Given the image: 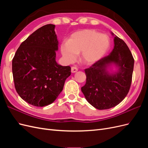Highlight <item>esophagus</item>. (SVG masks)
Here are the masks:
<instances>
[{"mask_svg":"<svg viewBox=\"0 0 148 148\" xmlns=\"http://www.w3.org/2000/svg\"><path fill=\"white\" fill-rule=\"evenodd\" d=\"M77 71H78V68H77V67L71 66V73H75V72H77Z\"/></svg>","mask_w":148,"mask_h":148,"instance_id":"1","label":"esophagus"}]
</instances>
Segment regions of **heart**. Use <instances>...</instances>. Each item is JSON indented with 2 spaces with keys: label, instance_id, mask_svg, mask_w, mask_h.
<instances>
[{
  "label": "heart",
  "instance_id": "heart-1",
  "mask_svg": "<svg viewBox=\"0 0 148 148\" xmlns=\"http://www.w3.org/2000/svg\"><path fill=\"white\" fill-rule=\"evenodd\" d=\"M110 39L106 34L92 29L78 31L71 36L67 42H63L60 51L65 60L73 62L78 53L84 64L90 65L100 60L109 50Z\"/></svg>",
  "mask_w": 148,
  "mask_h": 148
}]
</instances>
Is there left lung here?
I'll return each instance as SVG.
<instances>
[{
	"mask_svg": "<svg viewBox=\"0 0 148 148\" xmlns=\"http://www.w3.org/2000/svg\"><path fill=\"white\" fill-rule=\"evenodd\" d=\"M114 44L109 56L84 70L86 82L82 87V91L89 104L99 110L118 105L127 96L131 86L134 66L132 53L126 43L117 36ZM112 63L119 69V73L110 75L106 69Z\"/></svg>",
	"mask_w": 148,
	"mask_h": 148,
	"instance_id": "obj_1",
	"label": "left lung"
}]
</instances>
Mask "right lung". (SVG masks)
Here are the masks:
<instances>
[{"label": "right lung", "instance_id": "add662e5", "mask_svg": "<svg viewBox=\"0 0 148 148\" xmlns=\"http://www.w3.org/2000/svg\"><path fill=\"white\" fill-rule=\"evenodd\" d=\"M54 29V25L48 24L35 31L20 44L12 60L16 91L36 107L54 101L71 75L70 66H61L56 61L58 41Z\"/></svg>", "mask_w": 148, "mask_h": 148}]
</instances>
